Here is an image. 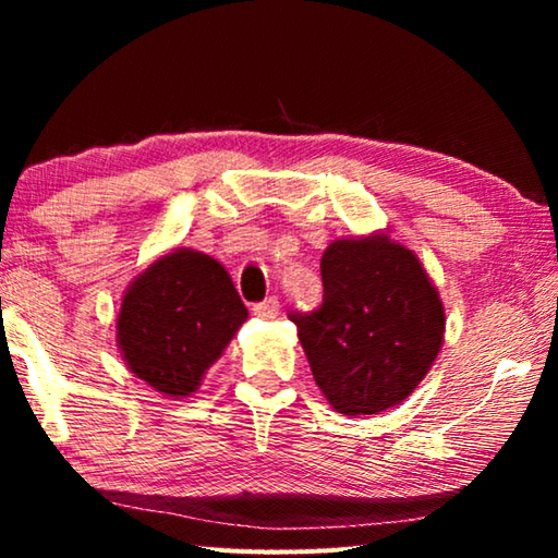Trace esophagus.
<instances>
[{
  "label": "esophagus",
  "mask_w": 558,
  "mask_h": 558,
  "mask_svg": "<svg viewBox=\"0 0 558 558\" xmlns=\"http://www.w3.org/2000/svg\"><path fill=\"white\" fill-rule=\"evenodd\" d=\"M253 315H258L263 319H276L280 315L278 298H268L263 302H256V305H253Z\"/></svg>",
  "instance_id": "1"
}]
</instances>
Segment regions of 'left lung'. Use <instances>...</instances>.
Returning <instances> with one entry per match:
<instances>
[{
    "label": "left lung",
    "mask_w": 558,
    "mask_h": 558,
    "mask_svg": "<svg viewBox=\"0 0 558 558\" xmlns=\"http://www.w3.org/2000/svg\"><path fill=\"white\" fill-rule=\"evenodd\" d=\"M319 268L323 305L290 313L319 391L344 415L409 399L446 335V310L418 256L374 231L329 243Z\"/></svg>",
    "instance_id": "8db88e82"
}]
</instances>
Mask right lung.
I'll return each mask as SVG.
<instances>
[{"label": "right lung", "instance_id": "add662e5", "mask_svg": "<svg viewBox=\"0 0 558 558\" xmlns=\"http://www.w3.org/2000/svg\"><path fill=\"white\" fill-rule=\"evenodd\" d=\"M248 310L219 260L177 248L122 295L118 349L128 369L167 399L192 396L239 332Z\"/></svg>", "mask_w": 558, "mask_h": 558}]
</instances>
